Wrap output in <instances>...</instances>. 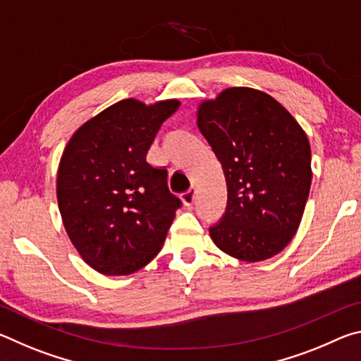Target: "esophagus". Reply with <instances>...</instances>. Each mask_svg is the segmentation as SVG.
Here are the masks:
<instances>
[{
    "label": "esophagus",
    "instance_id": "esophagus-1",
    "mask_svg": "<svg viewBox=\"0 0 361 361\" xmlns=\"http://www.w3.org/2000/svg\"><path fill=\"white\" fill-rule=\"evenodd\" d=\"M195 197H197V191H195V188H191L188 192L183 194V202L185 205H192Z\"/></svg>",
    "mask_w": 361,
    "mask_h": 361
}]
</instances>
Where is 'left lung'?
Listing matches in <instances>:
<instances>
[{"label":"left lung","instance_id":"left-lung-1","mask_svg":"<svg viewBox=\"0 0 361 361\" xmlns=\"http://www.w3.org/2000/svg\"><path fill=\"white\" fill-rule=\"evenodd\" d=\"M197 126L228 185L224 215L210 226L213 242L247 262L272 258L296 234L307 202V135L277 100L250 87L200 103Z\"/></svg>","mask_w":361,"mask_h":361}]
</instances>
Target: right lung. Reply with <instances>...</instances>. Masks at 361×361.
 <instances>
[{"instance_id": "right-lung-1", "label": "right lung", "mask_w": 361, "mask_h": 361, "mask_svg": "<svg viewBox=\"0 0 361 361\" xmlns=\"http://www.w3.org/2000/svg\"><path fill=\"white\" fill-rule=\"evenodd\" d=\"M180 106L127 99L75 132L60 159L57 200L73 245L105 276H129L162 248L175 212L167 169L146 161L162 122Z\"/></svg>"}]
</instances>
